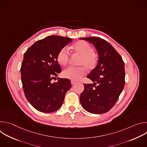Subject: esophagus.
Returning a JSON list of instances; mask_svg holds the SVG:
<instances>
[{
	"label": "esophagus",
	"instance_id": "1",
	"mask_svg": "<svg viewBox=\"0 0 147 147\" xmlns=\"http://www.w3.org/2000/svg\"><path fill=\"white\" fill-rule=\"evenodd\" d=\"M76 83V81H74V80H71V84L72 85H74Z\"/></svg>",
	"mask_w": 147,
	"mask_h": 147
}]
</instances>
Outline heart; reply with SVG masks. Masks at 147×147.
Instances as JSON below:
<instances>
[{
	"label": "heart",
	"mask_w": 147,
	"mask_h": 147,
	"mask_svg": "<svg viewBox=\"0 0 147 147\" xmlns=\"http://www.w3.org/2000/svg\"><path fill=\"white\" fill-rule=\"evenodd\" d=\"M74 53L80 56L78 65L84 67H69L63 71V76L71 80H78L86 73L84 67L89 70L94 69L97 65L98 57L94 52L93 47L86 41L79 40L73 46ZM70 54L67 47H65L60 49L57 52L56 60L61 66H66L69 60Z\"/></svg>",
	"instance_id": "obj_1"
}]
</instances>
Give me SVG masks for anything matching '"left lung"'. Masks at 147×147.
<instances>
[{
  "label": "left lung",
  "mask_w": 147,
  "mask_h": 147,
  "mask_svg": "<svg viewBox=\"0 0 147 147\" xmlns=\"http://www.w3.org/2000/svg\"><path fill=\"white\" fill-rule=\"evenodd\" d=\"M80 39L93 44L99 56L97 66L87 76L94 83L84 84V90L80 95V103L82 108L90 113H106L115 105L124 88V63L107 40L93 36Z\"/></svg>",
  "instance_id": "left-lung-1"
}]
</instances>
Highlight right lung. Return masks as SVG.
Wrapping results in <instances>:
<instances>
[{"label":"right lung","mask_w":147,"mask_h":147,"mask_svg":"<svg viewBox=\"0 0 147 147\" xmlns=\"http://www.w3.org/2000/svg\"><path fill=\"white\" fill-rule=\"evenodd\" d=\"M71 41L67 37L48 36L35 42L24 54L20 69L24 92L30 103L39 112L58 110L71 87L67 78L52 82L61 71L56 60L57 52Z\"/></svg>","instance_id":"right-lung-1"}]
</instances>
